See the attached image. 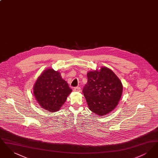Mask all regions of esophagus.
Returning <instances> with one entry per match:
<instances>
[{
  "mask_svg": "<svg viewBox=\"0 0 158 158\" xmlns=\"http://www.w3.org/2000/svg\"><path fill=\"white\" fill-rule=\"evenodd\" d=\"M74 90L75 91H76V92H80L81 90V88L80 87H75V88H74Z\"/></svg>",
  "mask_w": 158,
  "mask_h": 158,
  "instance_id": "34e87169",
  "label": "esophagus"
}]
</instances>
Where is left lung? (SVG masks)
<instances>
[{"label":"left lung","mask_w":158,"mask_h":158,"mask_svg":"<svg viewBox=\"0 0 158 158\" xmlns=\"http://www.w3.org/2000/svg\"><path fill=\"white\" fill-rule=\"evenodd\" d=\"M88 82L83 89L90 111L98 115H104L118 105L123 92L119 78L106 67L87 73Z\"/></svg>","instance_id":"obj_1"}]
</instances>
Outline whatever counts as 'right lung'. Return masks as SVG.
Here are the masks:
<instances>
[{"label": "right lung", "mask_w": 158, "mask_h": 158, "mask_svg": "<svg viewBox=\"0 0 158 158\" xmlns=\"http://www.w3.org/2000/svg\"><path fill=\"white\" fill-rule=\"evenodd\" d=\"M72 91L60 72L53 69L45 70L34 86V95L38 103L50 112L59 111Z\"/></svg>", "instance_id": "obj_1"}]
</instances>
